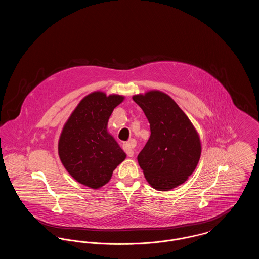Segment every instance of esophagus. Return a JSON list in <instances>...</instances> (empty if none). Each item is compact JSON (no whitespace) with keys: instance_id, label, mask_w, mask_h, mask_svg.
Listing matches in <instances>:
<instances>
[{"instance_id":"34e87169","label":"esophagus","mask_w":259,"mask_h":259,"mask_svg":"<svg viewBox=\"0 0 259 259\" xmlns=\"http://www.w3.org/2000/svg\"><path fill=\"white\" fill-rule=\"evenodd\" d=\"M136 142L135 140H130L128 143L124 144L123 149L124 151L126 152V154L129 156V157H132L134 155V150H133V146H135Z\"/></svg>"}]
</instances>
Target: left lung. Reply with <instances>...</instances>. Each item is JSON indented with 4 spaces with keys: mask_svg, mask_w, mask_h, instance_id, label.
I'll return each mask as SVG.
<instances>
[{
    "mask_svg": "<svg viewBox=\"0 0 259 259\" xmlns=\"http://www.w3.org/2000/svg\"><path fill=\"white\" fill-rule=\"evenodd\" d=\"M133 100L145 112L150 137L138 155L148 184L170 190L184 184L197 166L201 143L184 111L167 94L150 91Z\"/></svg>",
    "mask_w": 259,
    "mask_h": 259,
    "instance_id": "obj_1",
    "label": "left lung"
}]
</instances>
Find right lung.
Masks as SVG:
<instances>
[{"label":"right lung","instance_id":"1","mask_svg":"<svg viewBox=\"0 0 259 259\" xmlns=\"http://www.w3.org/2000/svg\"><path fill=\"white\" fill-rule=\"evenodd\" d=\"M124 97L94 92L82 99L65 124L59 140V156L75 181L99 188L111 180L126 154L107 131L113 109Z\"/></svg>","mask_w":259,"mask_h":259}]
</instances>
